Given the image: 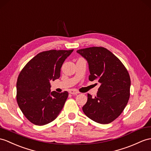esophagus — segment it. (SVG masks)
Here are the masks:
<instances>
[{"label":"esophagus","instance_id":"obj_1","mask_svg":"<svg viewBox=\"0 0 151 151\" xmlns=\"http://www.w3.org/2000/svg\"><path fill=\"white\" fill-rule=\"evenodd\" d=\"M69 93H70V94H72V95H76V94L79 93V92H78V91H76V90H73V89L70 90H69Z\"/></svg>","mask_w":151,"mask_h":151}]
</instances>
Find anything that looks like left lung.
<instances>
[{
	"instance_id": "left-lung-1",
	"label": "left lung",
	"mask_w": 151,
	"mask_h": 151,
	"mask_svg": "<svg viewBox=\"0 0 151 151\" xmlns=\"http://www.w3.org/2000/svg\"><path fill=\"white\" fill-rule=\"evenodd\" d=\"M77 52L88 61L89 80L101 83L96 97L88 94L83 111L97 123H111L122 113L129 99V74L119 59L106 48L92 47Z\"/></svg>"
}]
</instances>
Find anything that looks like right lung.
Returning <instances> with one entry per match:
<instances>
[{
	"instance_id": "obj_1",
	"label": "right lung",
	"mask_w": 151,
	"mask_h": 151,
	"mask_svg": "<svg viewBox=\"0 0 151 151\" xmlns=\"http://www.w3.org/2000/svg\"><path fill=\"white\" fill-rule=\"evenodd\" d=\"M72 50H50L36 55L18 77L17 101L24 116L32 124L43 126L57 118L68 96V91H50V81L60 77L61 66Z\"/></svg>"
}]
</instances>
